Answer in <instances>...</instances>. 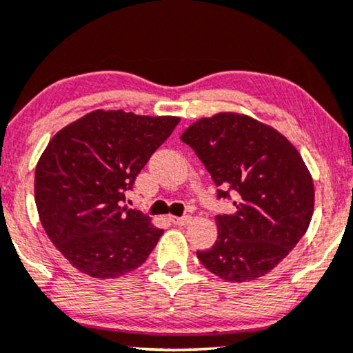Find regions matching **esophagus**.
Listing matches in <instances>:
<instances>
[{
  "label": "esophagus",
  "instance_id": "esophagus-1",
  "mask_svg": "<svg viewBox=\"0 0 353 353\" xmlns=\"http://www.w3.org/2000/svg\"><path fill=\"white\" fill-rule=\"evenodd\" d=\"M171 221L174 223V225H177V226H187L192 221V216H189V215H185V216H171Z\"/></svg>",
  "mask_w": 353,
  "mask_h": 353
}]
</instances>
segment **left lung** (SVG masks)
<instances>
[{
	"label": "left lung",
	"instance_id": "obj_1",
	"mask_svg": "<svg viewBox=\"0 0 353 353\" xmlns=\"http://www.w3.org/2000/svg\"><path fill=\"white\" fill-rule=\"evenodd\" d=\"M181 140L212 176L218 197L233 190L231 215H218V238L197 257L226 282H249L274 270L306 233L314 184L295 145L251 115L218 112L199 119Z\"/></svg>",
	"mask_w": 353,
	"mask_h": 353
}]
</instances>
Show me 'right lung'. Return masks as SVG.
Segmentation results:
<instances>
[{
    "instance_id": "obj_1",
    "label": "right lung",
    "mask_w": 353,
    "mask_h": 353,
    "mask_svg": "<svg viewBox=\"0 0 353 353\" xmlns=\"http://www.w3.org/2000/svg\"><path fill=\"white\" fill-rule=\"evenodd\" d=\"M179 122L97 109L48 141L35 168V205L53 246L81 274L119 279L148 259L163 230L122 202Z\"/></svg>"
}]
</instances>
